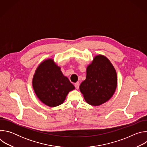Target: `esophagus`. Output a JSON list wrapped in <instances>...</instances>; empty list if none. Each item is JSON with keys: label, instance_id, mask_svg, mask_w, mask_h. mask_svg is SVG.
Wrapping results in <instances>:
<instances>
[{"label": "esophagus", "instance_id": "34e87169", "mask_svg": "<svg viewBox=\"0 0 147 147\" xmlns=\"http://www.w3.org/2000/svg\"><path fill=\"white\" fill-rule=\"evenodd\" d=\"M79 86H80L79 82H76V83L75 84V85H74V86H75V87H76V88L77 90H78V88H79Z\"/></svg>", "mask_w": 147, "mask_h": 147}]
</instances>
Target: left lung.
<instances>
[{"label":"left lung","instance_id":"1","mask_svg":"<svg viewBox=\"0 0 147 147\" xmlns=\"http://www.w3.org/2000/svg\"><path fill=\"white\" fill-rule=\"evenodd\" d=\"M117 84V74L113 65L107 57L99 55L88 66L86 78L80 84V90L88 104L99 106L112 98Z\"/></svg>","mask_w":147,"mask_h":147}]
</instances>
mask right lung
Returning a JSON list of instances; mask_svg holds the SVG:
<instances>
[{
	"label": "right lung",
	"mask_w": 147,
	"mask_h": 147,
	"mask_svg": "<svg viewBox=\"0 0 147 147\" xmlns=\"http://www.w3.org/2000/svg\"><path fill=\"white\" fill-rule=\"evenodd\" d=\"M32 87L39 99L49 107L62 104L69 92L75 89L52 59L44 60L38 66L33 77Z\"/></svg>",
	"instance_id": "right-lung-1"
}]
</instances>
